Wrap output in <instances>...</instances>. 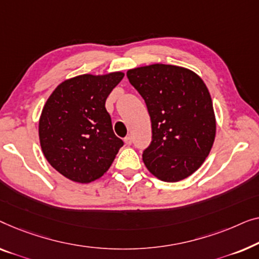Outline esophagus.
Wrapping results in <instances>:
<instances>
[{
	"mask_svg": "<svg viewBox=\"0 0 259 259\" xmlns=\"http://www.w3.org/2000/svg\"><path fill=\"white\" fill-rule=\"evenodd\" d=\"M124 143H125L126 145H131V143H133V137H131V136H126V137L124 138Z\"/></svg>",
	"mask_w": 259,
	"mask_h": 259,
	"instance_id": "obj_1",
	"label": "esophagus"
}]
</instances>
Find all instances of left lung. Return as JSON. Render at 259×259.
I'll use <instances>...</instances> for the list:
<instances>
[{
  "mask_svg": "<svg viewBox=\"0 0 259 259\" xmlns=\"http://www.w3.org/2000/svg\"><path fill=\"white\" fill-rule=\"evenodd\" d=\"M126 76L143 97L151 119L145 166L164 182L190 176L205 161L216 135L206 85L194 71L169 64L135 68Z\"/></svg>",
  "mask_w": 259,
  "mask_h": 259,
  "instance_id": "8db88e82",
  "label": "left lung"
}]
</instances>
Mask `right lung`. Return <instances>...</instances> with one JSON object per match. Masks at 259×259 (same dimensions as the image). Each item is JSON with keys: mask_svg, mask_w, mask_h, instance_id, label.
<instances>
[{"mask_svg": "<svg viewBox=\"0 0 259 259\" xmlns=\"http://www.w3.org/2000/svg\"><path fill=\"white\" fill-rule=\"evenodd\" d=\"M123 77V72L81 75L50 95L39 118V142L47 161L64 177L78 183L97 180L124 144L105 109L107 97Z\"/></svg>", "mask_w": 259, "mask_h": 259, "instance_id": "add662e5", "label": "right lung"}]
</instances>
